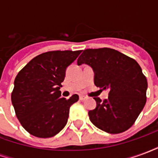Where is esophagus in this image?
Returning <instances> with one entry per match:
<instances>
[{
    "instance_id": "obj_1",
    "label": "esophagus",
    "mask_w": 158,
    "mask_h": 158,
    "mask_svg": "<svg viewBox=\"0 0 158 158\" xmlns=\"http://www.w3.org/2000/svg\"><path fill=\"white\" fill-rule=\"evenodd\" d=\"M87 97H86L85 96H83V95H81V96H79V100L80 101H85V100L86 99Z\"/></svg>"
}]
</instances>
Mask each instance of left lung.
Wrapping results in <instances>:
<instances>
[{"label":"left lung","instance_id":"8db88e82","mask_svg":"<svg viewBox=\"0 0 158 158\" xmlns=\"http://www.w3.org/2000/svg\"><path fill=\"white\" fill-rule=\"evenodd\" d=\"M89 65L95 85L109 89L104 101L94 97L97 106L89 112V120L109 134L126 131L135 123L146 102L147 80L135 59L111 48L86 49L78 64Z\"/></svg>","mask_w":158,"mask_h":158}]
</instances>
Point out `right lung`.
<instances>
[{"label": "right lung", "instance_id": "right-lung-1", "mask_svg": "<svg viewBox=\"0 0 158 158\" xmlns=\"http://www.w3.org/2000/svg\"><path fill=\"white\" fill-rule=\"evenodd\" d=\"M81 51H52L40 54L23 68L14 80L11 99L16 116L26 131L39 138H49L68 122L69 108L79 101L61 96L66 69Z\"/></svg>", "mask_w": 158, "mask_h": 158}]
</instances>
